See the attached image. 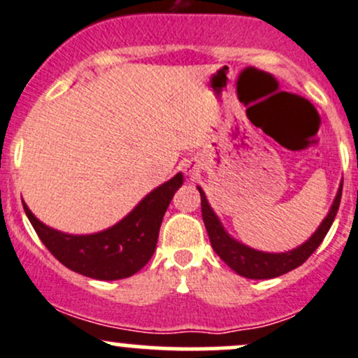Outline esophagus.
<instances>
[{
  "label": "esophagus",
  "instance_id": "obj_1",
  "mask_svg": "<svg viewBox=\"0 0 358 358\" xmlns=\"http://www.w3.org/2000/svg\"><path fill=\"white\" fill-rule=\"evenodd\" d=\"M198 171H199V166H198V162H194V160H187V162L184 164V172H186V174L192 176V174H196Z\"/></svg>",
  "mask_w": 358,
  "mask_h": 358
}]
</instances>
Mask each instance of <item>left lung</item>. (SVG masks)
Wrapping results in <instances>:
<instances>
[{
  "label": "left lung",
  "instance_id": "left-lung-1",
  "mask_svg": "<svg viewBox=\"0 0 358 358\" xmlns=\"http://www.w3.org/2000/svg\"><path fill=\"white\" fill-rule=\"evenodd\" d=\"M341 187H343V180L340 182L338 192H336L333 204L321 222L318 230L313 233L311 236L299 247L292 248L289 252H280V254H271V252H260L255 248L247 247V245L240 243L233 236L228 235L224 230L220 218L213 208L208 203L206 194L198 186V191L201 194V213H203V222L206 227L208 236L213 250L218 254L220 259L227 264L228 267L233 268L238 275L247 277V279H274L282 274H287L292 268L299 267L308 260V257L320 247L323 238L327 236L328 230H330L333 220H335L336 211H338L340 199H341Z\"/></svg>",
  "mask_w": 358,
  "mask_h": 358
}]
</instances>
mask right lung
<instances>
[{
	"label": "right lung",
	"mask_w": 358,
	"mask_h": 358,
	"mask_svg": "<svg viewBox=\"0 0 358 358\" xmlns=\"http://www.w3.org/2000/svg\"><path fill=\"white\" fill-rule=\"evenodd\" d=\"M178 172L140 201L123 220L91 235H69L43 224L25 203V213L38 238L60 264L91 279L118 280L136 274L154 255L169 203L182 186Z\"/></svg>",
	"instance_id": "obj_1"
}]
</instances>
